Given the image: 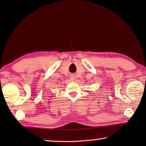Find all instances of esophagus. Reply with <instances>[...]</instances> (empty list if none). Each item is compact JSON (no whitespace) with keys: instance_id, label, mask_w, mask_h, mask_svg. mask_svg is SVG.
<instances>
[{"instance_id":"34e87169","label":"esophagus","mask_w":146,"mask_h":146,"mask_svg":"<svg viewBox=\"0 0 146 146\" xmlns=\"http://www.w3.org/2000/svg\"><path fill=\"white\" fill-rule=\"evenodd\" d=\"M71 80H75V76H71Z\"/></svg>"}]
</instances>
